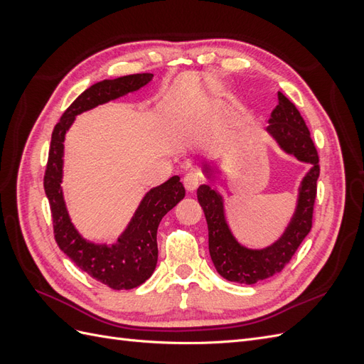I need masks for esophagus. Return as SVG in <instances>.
<instances>
[{"label": "esophagus", "mask_w": 364, "mask_h": 364, "mask_svg": "<svg viewBox=\"0 0 364 364\" xmlns=\"http://www.w3.org/2000/svg\"><path fill=\"white\" fill-rule=\"evenodd\" d=\"M202 183V178L197 173H186L185 178H183V185L186 191H196L197 188H199V185Z\"/></svg>", "instance_id": "34e87169"}]
</instances>
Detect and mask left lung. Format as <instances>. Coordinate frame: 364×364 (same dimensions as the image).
I'll use <instances>...</instances> for the list:
<instances>
[{"label":"left lung","instance_id":"left-lung-1","mask_svg":"<svg viewBox=\"0 0 364 364\" xmlns=\"http://www.w3.org/2000/svg\"><path fill=\"white\" fill-rule=\"evenodd\" d=\"M269 123L267 132L285 151L302 162L311 164V170L301 183L296 213L277 243L262 250H250L238 245L226 225L222 197L208 185H200L197 190V199L203 208L208 223L209 255L217 272L230 282L255 284L279 273L313 226L321 167L310 130L296 106L282 92H278V105L272 111ZM205 171L209 173V168L206 167Z\"/></svg>","mask_w":364,"mask_h":364}]
</instances>
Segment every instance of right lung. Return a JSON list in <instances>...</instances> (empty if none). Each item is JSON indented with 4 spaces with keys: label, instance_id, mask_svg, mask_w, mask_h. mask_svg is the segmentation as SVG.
Instances as JSON below:
<instances>
[{
    "label": "right lung",
    "instance_id": "right-lung-1",
    "mask_svg": "<svg viewBox=\"0 0 364 364\" xmlns=\"http://www.w3.org/2000/svg\"><path fill=\"white\" fill-rule=\"evenodd\" d=\"M151 77L153 74L144 73L103 80L77 97L54 126L43 174V188L50 202L53 232L58 246L77 267L114 290L135 289L151 277L158 262V226L162 217L183 199L185 188L179 176H173L146 194L117 245L109 247L87 243L74 229L63 202L60 188L63 139L75 115L139 90L151 80Z\"/></svg>",
    "mask_w": 364,
    "mask_h": 364
}]
</instances>
